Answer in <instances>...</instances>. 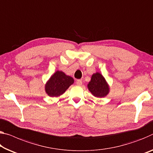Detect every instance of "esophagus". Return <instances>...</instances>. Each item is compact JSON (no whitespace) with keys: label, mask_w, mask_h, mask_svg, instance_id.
<instances>
[{"label":"esophagus","mask_w":153,"mask_h":153,"mask_svg":"<svg viewBox=\"0 0 153 153\" xmlns=\"http://www.w3.org/2000/svg\"><path fill=\"white\" fill-rule=\"evenodd\" d=\"M82 81L81 80V79H77V80L76 81V84L77 85H82Z\"/></svg>","instance_id":"obj_1"}]
</instances>
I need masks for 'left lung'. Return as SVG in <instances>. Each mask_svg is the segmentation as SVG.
Returning <instances> with one entry per match:
<instances>
[{
    "mask_svg": "<svg viewBox=\"0 0 153 153\" xmlns=\"http://www.w3.org/2000/svg\"><path fill=\"white\" fill-rule=\"evenodd\" d=\"M88 88L94 96L97 97H103L109 93V86L106 83L105 78L99 73L94 74L91 80L88 84Z\"/></svg>",
    "mask_w": 153,
    "mask_h": 153,
    "instance_id": "1",
    "label": "left lung"
}]
</instances>
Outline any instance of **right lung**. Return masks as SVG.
<instances>
[{"mask_svg": "<svg viewBox=\"0 0 153 153\" xmlns=\"http://www.w3.org/2000/svg\"><path fill=\"white\" fill-rule=\"evenodd\" d=\"M73 83L74 79L71 77L66 76L63 72L58 71L47 82L45 91L50 97L60 96L63 94Z\"/></svg>", "mask_w": 153, "mask_h": 153, "instance_id": "1", "label": "right lung"}]
</instances>
